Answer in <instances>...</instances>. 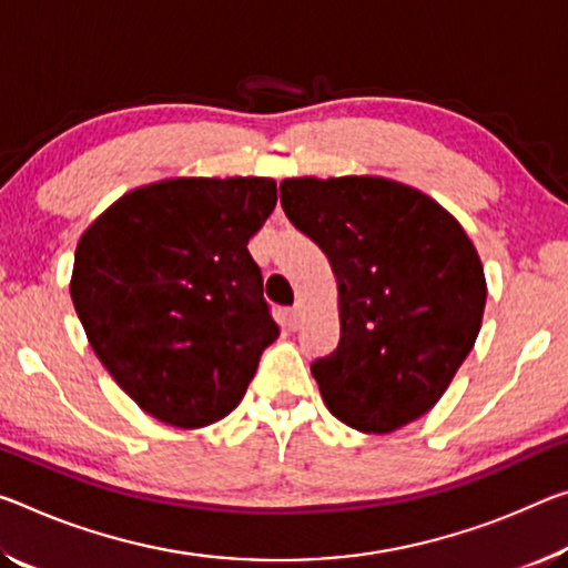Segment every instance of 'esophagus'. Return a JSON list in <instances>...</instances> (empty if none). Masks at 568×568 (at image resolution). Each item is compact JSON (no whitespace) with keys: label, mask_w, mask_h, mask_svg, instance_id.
<instances>
[{"label":"esophagus","mask_w":568,"mask_h":568,"mask_svg":"<svg viewBox=\"0 0 568 568\" xmlns=\"http://www.w3.org/2000/svg\"><path fill=\"white\" fill-rule=\"evenodd\" d=\"M301 318H303V308H301V305H293V308L285 311V326L291 328V331H295V328L301 326Z\"/></svg>","instance_id":"34e87169"}]
</instances>
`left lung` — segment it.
Wrapping results in <instances>:
<instances>
[{"label": "left lung", "instance_id": "8db88e82", "mask_svg": "<svg viewBox=\"0 0 568 568\" xmlns=\"http://www.w3.org/2000/svg\"><path fill=\"white\" fill-rule=\"evenodd\" d=\"M281 204L338 281L341 341L311 364L326 407L368 435L419 419L473 351L488 295L460 222L379 176L285 179Z\"/></svg>", "mask_w": 568, "mask_h": 568}]
</instances>
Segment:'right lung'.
<instances>
[{"label": "right lung", "instance_id": "1", "mask_svg": "<svg viewBox=\"0 0 568 568\" xmlns=\"http://www.w3.org/2000/svg\"><path fill=\"white\" fill-rule=\"evenodd\" d=\"M275 202L273 179H169L121 196L78 242L70 295L90 346L166 425L227 417L281 333L247 250Z\"/></svg>", "mask_w": 568, "mask_h": 568}]
</instances>
